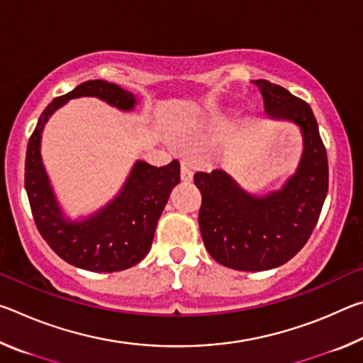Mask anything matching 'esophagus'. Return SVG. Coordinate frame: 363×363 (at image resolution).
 <instances>
[{"mask_svg": "<svg viewBox=\"0 0 363 363\" xmlns=\"http://www.w3.org/2000/svg\"><path fill=\"white\" fill-rule=\"evenodd\" d=\"M181 179L184 182H190L194 179V171L190 169L187 164H182V167H181Z\"/></svg>", "mask_w": 363, "mask_h": 363, "instance_id": "esophagus-1", "label": "esophagus"}]
</instances>
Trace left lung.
<instances>
[{"label": "left lung", "instance_id": "8db88e82", "mask_svg": "<svg viewBox=\"0 0 363 363\" xmlns=\"http://www.w3.org/2000/svg\"><path fill=\"white\" fill-rule=\"evenodd\" d=\"M259 88L264 110L275 120L296 123L303 134V157L285 186L256 196L220 169L196 173L201 192L199 224L208 253L225 267L257 272L291 259L309 240L328 192L327 150L309 104L267 79Z\"/></svg>", "mask_w": 363, "mask_h": 363}]
</instances>
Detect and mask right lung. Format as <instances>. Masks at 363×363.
Listing matches in <instances>:
<instances>
[{
	"instance_id": "obj_1",
	"label": "right lung",
	"mask_w": 363,
	"mask_h": 363,
	"mask_svg": "<svg viewBox=\"0 0 363 363\" xmlns=\"http://www.w3.org/2000/svg\"><path fill=\"white\" fill-rule=\"evenodd\" d=\"M83 96L97 97L125 112L133 110L138 102L130 91L104 79H89L56 97L41 113L28 139L26 190L35 224L54 253L72 266L91 272H118L136 266L150 251L171 190L181 182V164L173 160L167 167L157 168L139 160L108 205L83 220L65 219L41 162V133L59 107Z\"/></svg>"
}]
</instances>
